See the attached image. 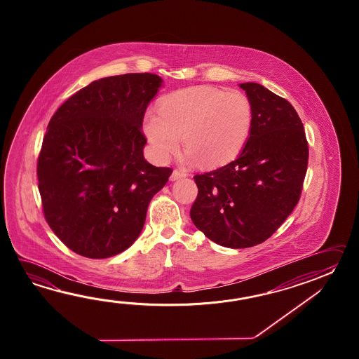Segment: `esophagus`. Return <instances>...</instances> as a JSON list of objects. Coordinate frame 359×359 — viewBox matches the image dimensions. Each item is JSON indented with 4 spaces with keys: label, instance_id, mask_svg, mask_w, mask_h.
<instances>
[{
    "label": "esophagus",
    "instance_id": "1",
    "mask_svg": "<svg viewBox=\"0 0 359 359\" xmlns=\"http://www.w3.org/2000/svg\"><path fill=\"white\" fill-rule=\"evenodd\" d=\"M187 176L186 173L180 172V170H173V173L170 175V181H178V180H182L184 177Z\"/></svg>",
    "mask_w": 359,
    "mask_h": 359
}]
</instances>
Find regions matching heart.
Masks as SVG:
<instances>
[{"label":"heart","mask_w":359,"mask_h":359,"mask_svg":"<svg viewBox=\"0 0 359 359\" xmlns=\"http://www.w3.org/2000/svg\"><path fill=\"white\" fill-rule=\"evenodd\" d=\"M252 107L244 93L198 86L161 101L147 111L142 130L156 159L165 161L182 141L186 161L221 167L243 151L252 132Z\"/></svg>","instance_id":"obj_1"}]
</instances>
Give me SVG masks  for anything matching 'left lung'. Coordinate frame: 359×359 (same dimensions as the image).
Segmentation results:
<instances>
[{"label":"left lung","mask_w":359,"mask_h":359,"mask_svg":"<svg viewBox=\"0 0 359 359\" xmlns=\"http://www.w3.org/2000/svg\"><path fill=\"white\" fill-rule=\"evenodd\" d=\"M252 132L237 159L194 177L191 219L215 244L244 249L272 236L298 204L308 165L304 127L289 101L262 84L241 83Z\"/></svg>","instance_id":"left-lung-1"}]
</instances>
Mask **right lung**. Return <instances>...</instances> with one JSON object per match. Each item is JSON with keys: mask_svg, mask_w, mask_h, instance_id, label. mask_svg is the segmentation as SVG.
Segmentation results:
<instances>
[{"mask_svg": "<svg viewBox=\"0 0 359 359\" xmlns=\"http://www.w3.org/2000/svg\"><path fill=\"white\" fill-rule=\"evenodd\" d=\"M163 83L151 73L93 81L47 126L37 164L50 229L70 250L104 259L133 244L172 169L144 158L142 122Z\"/></svg>", "mask_w": 359, "mask_h": 359, "instance_id": "obj_1", "label": "right lung"}]
</instances>
